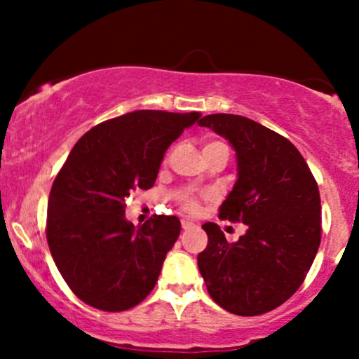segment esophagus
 I'll use <instances>...</instances> for the list:
<instances>
[{
    "mask_svg": "<svg viewBox=\"0 0 359 359\" xmlns=\"http://www.w3.org/2000/svg\"><path fill=\"white\" fill-rule=\"evenodd\" d=\"M180 224H182V229H185V231H187V229H192L194 226H196L191 219H182L180 221Z\"/></svg>",
    "mask_w": 359,
    "mask_h": 359,
    "instance_id": "obj_1",
    "label": "esophagus"
}]
</instances>
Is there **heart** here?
Listing matches in <instances>:
<instances>
[{"label":"heart","mask_w":359,"mask_h":359,"mask_svg":"<svg viewBox=\"0 0 359 359\" xmlns=\"http://www.w3.org/2000/svg\"><path fill=\"white\" fill-rule=\"evenodd\" d=\"M214 145H222V143L214 142V143H208L205 147H214ZM180 205H182L184 209H187V211H196V209H197V199L192 196V194H184V196L180 197Z\"/></svg>","instance_id":"1"}]
</instances>
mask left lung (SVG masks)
I'll list each match as a JSON object with an SVG mask.
<instances>
[{
    "instance_id": "1",
    "label": "left lung",
    "mask_w": 359,
    "mask_h": 359,
    "mask_svg": "<svg viewBox=\"0 0 359 359\" xmlns=\"http://www.w3.org/2000/svg\"><path fill=\"white\" fill-rule=\"evenodd\" d=\"M197 125L228 140L236 154V182L219 217L246 224L229 243L219 226L205 222L199 271L217 306L236 316L265 314L294 295L314 262L319 189L297 148L253 119L208 114Z\"/></svg>"
}]
</instances>
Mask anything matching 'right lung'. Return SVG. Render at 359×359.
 <instances>
[{
    "mask_svg": "<svg viewBox=\"0 0 359 359\" xmlns=\"http://www.w3.org/2000/svg\"><path fill=\"white\" fill-rule=\"evenodd\" d=\"M199 116L133 111L94 126L74 145L48 197L47 241L82 302L119 312L154 290L180 221L154 216L133 226L125 197L155 184L167 148Z\"/></svg>",
    "mask_w": 359,
    "mask_h": 359,
    "instance_id": "obj_1",
    "label": "right lung"
}]
</instances>
